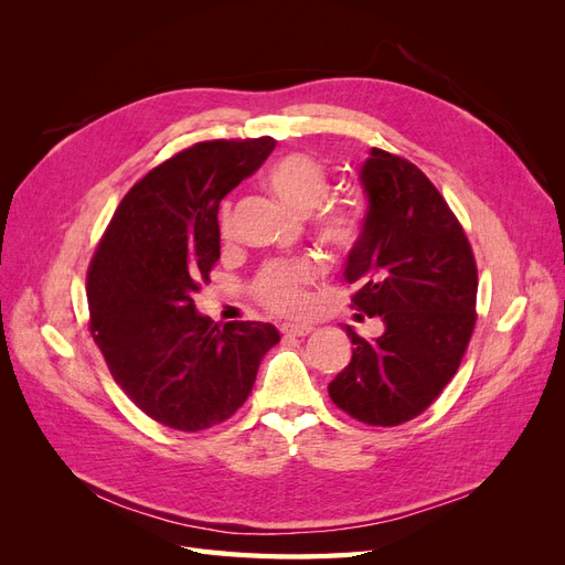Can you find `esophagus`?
Returning <instances> with one entry per match:
<instances>
[{"label": "esophagus", "instance_id": "obj_1", "mask_svg": "<svg viewBox=\"0 0 565 565\" xmlns=\"http://www.w3.org/2000/svg\"><path fill=\"white\" fill-rule=\"evenodd\" d=\"M282 334L287 337H306L313 332V324H282Z\"/></svg>", "mask_w": 565, "mask_h": 565}]
</instances>
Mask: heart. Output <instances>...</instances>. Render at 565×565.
<instances>
[{"instance_id": "obj_1", "label": "heart", "mask_w": 565, "mask_h": 565, "mask_svg": "<svg viewBox=\"0 0 565 565\" xmlns=\"http://www.w3.org/2000/svg\"><path fill=\"white\" fill-rule=\"evenodd\" d=\"M266 183L273 195L280 198L289 210L299 214H311L330 195V177L324 172V167L309 156H301V152L273 162L266 174ZM363 228V210L351 202L324 204L316 216L318 237L337 252H351L361 241ZM320 270V264L313 259L268 264L254 280V295L270 311L299 316L309 309L306 285L316 282Z\"/></svg>"}]
</instances>
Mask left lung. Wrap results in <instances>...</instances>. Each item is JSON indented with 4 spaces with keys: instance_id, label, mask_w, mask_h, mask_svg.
<instances>
[{
    "instance_id": "left-lung-1",
    "label": "left lung",
    "mask_w": 565,
    "mask_h": 565,
    "mask_svg": "<svg viewBox=\"0 0 565 565\" xmlns=\"http://www.w3.org/2000/svg\"><path fill=\"white\" fill-rule=\"evenodd\" d=\"M365 228L349 252L351 309L380 316L377 339L358 337L351 363L330 382L337 407L372 426L422 415L448 386L476 322V262L448 202L424 172L370 148L361 172Z\"/></svg>"
}]
</instances>
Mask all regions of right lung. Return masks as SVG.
<instances>
[{"mask_svg": "<svg viewBox=\"0 0 565 565\" xmlns=\"http://www.w3.org/2000/svg\"><path fill=\"white\" fill-rule=\"evenodd\" d=\"M270 136L204 141L148 172L119 202L87 278L92 334L113 380L177 431L228 419L280 341L270 322L198 313L200 282L221 256L218 202L270 156Z\"/></svg>", "mask_w": 565, "mask_h": 565, "instance_id": "right-lung-1", "label": "right lung"}]
</instances>
